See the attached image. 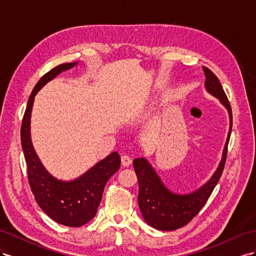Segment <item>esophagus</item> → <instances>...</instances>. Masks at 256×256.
Here are the masks:
<instances>
[{"instance_id":"obj_1","label":"esophagus","mask_w":256,"mask_h":256,"mask_svg":"<svg viewBox=\"0 0 256 256\" xmlns=\"http://www.w3.org/2000/svg\"><path fill=\"white\" fill-rule=\"evenodd\" d=\"M131 162H132V160H131L128 154H124V156H122V164L124 166H129L131 164Z\"/></svg>"}]
</instances>
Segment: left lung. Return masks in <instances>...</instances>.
Listing matches in <instances>:
<instances>
[{
	"mask_svg": "<svg viewBox=\"0 0 256 256\" xmlns=\"http://www.w3.org/2000/svg\"><path fill=\"white\" fill-rule=\"evenodd\" d=\"M203 70L206 76V90L220 100V102L226 108L230 116V130L224 145L222 159L210 180L202 187L188 194H176L166 187L145 158L134 160V168L138 182V207L141 209L144 220L154 228L160 230H177L184 226L194 218L210 196L226 166L228 145L233 122L230 104L216 76L205 66H203Z\"/></svg>",
	"mask_w": 256,
	"mask_h": 256,
	"instance_id": "8db88e82",
	"label": "left lung"
}]
</instances>
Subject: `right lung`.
I'll return each mask as SVG.
<instances>
[{
	"mask_svg": "<svg viewBox=\"0 0 256 256\" xmlns=\"http://www.w3.org/2000/svg\"><path fill=\"white\" fill-rule=\"evenodd\" d=\"M76 64L74 62L58 65L42 76L28 98L21 126V145L28 166V184L36 202L53 221L70 228L82 226L94 218L106 182L120 166V154L114 152L80 177L63 182L44 168L34 150L30 140V113L34 98L46 84Z\"/></svg>",
	"mask_w": 256,
	"mask_h": 256,
	"instance_id": "obj_1",
	"label": "right lung"
}]
</instances>
